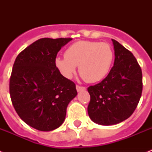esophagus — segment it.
<instances>
[{
  "mask_svg": "<svg viewBox=\"0 0 152 152\" xmlns=\"http://www.w3.org/2000/svg\"><path fill=\"white\" fill-rule=\"evenodd\" d=\"M76 90L77 91H84L86 90V88L85 87H82V86H79V85H76Z\"/></svg>",
  "mask_w": 152,
  "mask_h": 152,
  "instance_id": "obj_1",
  "label": "esophagus"
}]
</instances>
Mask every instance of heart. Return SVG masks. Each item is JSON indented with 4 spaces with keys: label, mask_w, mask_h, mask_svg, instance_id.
<instances>
[{
    "label": "heart",
    "mask_w": 152,
    "mask_h": 152,
    "mask_svg": "<svg viewBox=\"0 0 152 152\" xmlns=\"http://www.w3.org/2000/svg\"><path fill=\"white\" fill-rule=\"evenodd\" d=\"M114 53L107 42L79 41L69 46L64 57L55 59V66L62 76L72 77L79 65V72L88 83L102 80L108 74Z\"/></svg>",
    "instance_id": "obj_1"
}]
</instances>
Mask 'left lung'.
<instances>
[{"label":"left lung","instance_id":"1","mask_svg":"<svg viewBox=\"0 0 152 152\" xmlns=\"http://www.w3.org/2000/svg\"><path fill=\"white\" fill-rule=\"evenodd\" d=\"M114 64L106 78L88 88L91 96L88 112L91 119L102 125L126 120L137 108L143 90L141 68L132 53L112 39Z\"/></svg>","mask_w":152,"mask_h":152}]
</instances>
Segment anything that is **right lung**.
I'll list each match as a JSON object with an SVG mask.
<instances>
[{"label":"right lung","mask_w":152,"mask_h":152,"mask_svg":"<svg viewBox=\"0 0 152 152\" xmlns=\"http://www.w3.org/2000/svg\"><path fill=\"white\" fill-rule=\"evenodd\" d=\"M72 39L37 40L19 53L9 81L12 105L26 124L39 131H51L64 122L69 102L76 97V84L55 66L62 46Z\"/></svg>","instance_id":"obj_1"}]
</instances>
